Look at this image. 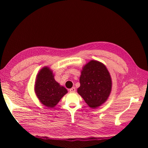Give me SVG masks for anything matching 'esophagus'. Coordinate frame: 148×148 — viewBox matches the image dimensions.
<instances>
[{
    "instance_id": "esophagus-1",
    "label": "esophagus",
    "mask_w": 148,
    "mask_h": 148,
    "mask_svg": "<svg viewBox=\"0 0 148 148\" xmlns=\"http://www.w3.org/2000/svg\"><path fill=\"white\" fill-rule=\"evenodd\" d=\"M69 91L70 92H74L76 91V89H75V87H72L71 89H69Z\"/></svg>"
}]
</instances>
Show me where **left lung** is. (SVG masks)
<instances>
[{
  "label": "left lung",
  "mask_w": 148,
  "mask_h": 148,
  "mask_svg": "<svg viewBox=\"0 0 148 148\" xmlns=\"http://www.w3.org/2000/svg\"><path fill=\"white\" fill-rule=\"evenodd\" d=\"M77 92L92 108H96L108 98L112 89V80L106 67L97 61L85 65L79 78Z\"/></svg>",
  "instance_id": "1"
}]
</instances>
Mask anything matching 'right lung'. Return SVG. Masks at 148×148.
<instances>
[{"label": "right lung", "mask_w": 148, "mask_h": 148, "mask_svg": "<svg viewBox=\"0 0 148 148\" xmlns=\"http://www.w3.org/2000/svg\"><path fill=\"white\" fill-rule=\"evenodd\" d=\"M35 92L42 104L48 108H53L66 93L67 90L55 80L52 71L44 67L37 76Z\"/></svg>", "instance_id": "obj_1"}]
</instances>
